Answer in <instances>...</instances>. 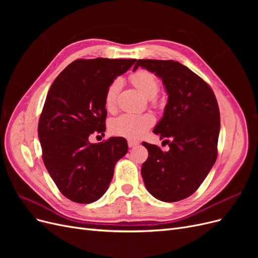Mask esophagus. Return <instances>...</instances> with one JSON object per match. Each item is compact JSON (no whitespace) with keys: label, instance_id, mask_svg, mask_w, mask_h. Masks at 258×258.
<instances>
[{"label":"esophagus","instance_id":"1","mask_svg":"<svg viewBox=\"0 0 258 258\" xmlns=\"http://www.w3.org/2000/svg\"><path fill=\"white\" fill-rule=\"evenodd\" d=\"M138 144H139V143H138V142H136V141H132V140H128V146H129L130 148L137 146Z\"/></svg>","mask_w":258,"mask_h":258}]
</instances>
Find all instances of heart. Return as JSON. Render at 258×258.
Instances as JSON below:
<instances>
[{"mask_svg":"<svg viewBox=\"0 0 258 258\" xmlns=\"http://www.w3.org/2000/svg\"><path fill=\"white\" fill-rule=\"evenodd\" d=\"M130 81L147 98H154L159 91V82L156 76L145 70H140L130 75ZM120 89V81L115 80L108 86L104 96V106L112 111L116 104V99ZM154 123V118L147 114L123 113L117 116L110 123L113 135L129 140H139Z\"/></svg>","mask_w":258,"mask_h":258,"instance_id":"heart-1","label":"heart"}]
</instances>
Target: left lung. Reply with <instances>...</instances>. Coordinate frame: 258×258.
<instances>
[{"label": "left lung", "mask_w": 258, "mask_h": 258, "mask_svg": "<svg viewBox=\"0 0 258 258\" xmlns=\"http://www.w3.org/2000/svg\"><path fill=\"white\" fill-rule=\"evenodd\" d=\"M142 67L162 80L168 103L154 134L169 145L142 143L148 158L141 173L146 189L165 202L183 200L196 191L217 158L220 108L210 86L187 67L173 60L140 59ZM163 141V142H165Z\"/></svg>", "instance_id": "obj_1"}]
</instances>
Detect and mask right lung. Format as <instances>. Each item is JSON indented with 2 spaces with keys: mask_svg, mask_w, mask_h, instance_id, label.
Segmentation results:
<instances>
[{
  "mask_svg": "<svg viewBox=\"0 0 258 258\" xmlns=\"http://www.w3.org/2000/svg\"><path fill=\"white\" fill-rule=\"evenodd\" d=\"M136 59H79L53 81L38 120L42 158L60 192L77 204L103 196L116 162L128 152L123 138L90 143L105 131V91Z\"/></svg>",
  "mask_w": 258,
  "mask_h": 258,
  "instance_id": "1",
  "label": "right lung"
}]
</instances>
